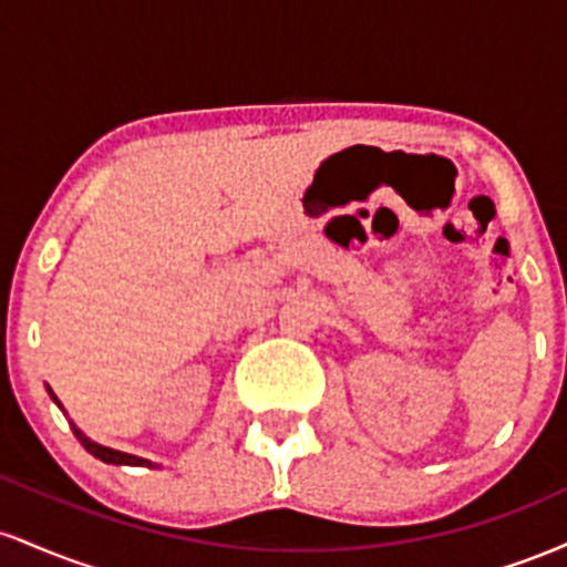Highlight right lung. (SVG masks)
Listing matches in <instances>:
<instances>
[{"mask_svg":"<svg viewBox=\"0 0 567 567\" xmlns=\"http://www.w3.org/2000/svg\"><path fill=\"white\" fill-rule=\"evenodd\" d=\"M48 394L53 396V402H55V405L63 410L61 400H58V396L53 394V389H50V386H48ZM63 413H66V410H63ZM69 424H71V429H74L76 440H80L82 445H84V451H87V453H93L95 458H101V461H103V464H114V466H148V470H154V466H159V464H154V461H148V458H141V455H133V453H122V451H114V447L97 445V442L90 440L87 434H84L82 429L74 424V421H69Z\"/></svg>","mask_w":567,"mask_h":567,"instance_id":"add662e5","label":"right lung"}]
</instances>
